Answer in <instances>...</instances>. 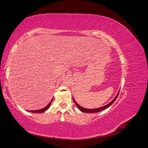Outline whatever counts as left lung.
I'll return each mask as SVG.
<instances>
[{
    "instance_id": "obj_1",
    "label": "left lung",
    "mask_w": 148,
    "mask_h": 148,
    "mask_svg": "<svg viewBox=\"0 0 148 148\" xmlns=\"http://www.w3.org/2000/svg\"><path fill=\"white\" fill-rule=\"evenodd\" d=\"M119 92H120V90L119 91V92H118V93L117 94V95H116V96L114 97V99L112 101L110 102H109L108 104H107V105H106V106H103V107H99V108L93 109L84 108V107H82V106H80L78 104V103L75 101V99H74V97H73V101H74V102H75V103L76 106H77L78 107V108L80 110V111L82 112H86V113H96V112H100V111H101V110H105V109H107L109 107H110L112 104L113 103L115 102V101L116 99H117V97H118V96H119Z\"/></svg>"
}]
</instances>
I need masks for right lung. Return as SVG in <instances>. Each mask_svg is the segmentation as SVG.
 Listing matches in <instances>:
<instances>
[{
    "label": "right lung",
    "mask_w": 148,
    "mask_h": 148,
    "mask_svg": "<svg viewBox=\"0 0 148 148\" xmlns=\"http://www.w3.org/2000/svg\"><path fill=\"white\" fill-rule=\"evenodd\" d=\"M52 100H53V99H52V100L49 103L48 105L46 106L45 107H44V108H43V109H39V110H29V112H32V113H37V114L42 113V112H45L46 110H47L49 108V107H50L51 105V103H52Z\"/></svg>",
    "instance_id": "obj_1"
}]
</instances>
